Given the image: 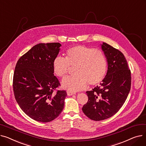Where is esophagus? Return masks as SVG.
Segmentation results:
<instances>
[{
    "mask_svg": "<svg viewBox=\"0 0 146 146\" xmlns=\"http://www.w3.org/2000/svg\"><path fill=\"white\" fill-rule=\"evenodd\" d=\"M67 94L68 96H72V95H74L75 94L73 93V92H72L67 91Z\"/></svg>",
    "mask_w": 146,
    "mask_h": 146,
    "instance_id": "obj_1",
    "label": "esophagus"
}]
</instances>
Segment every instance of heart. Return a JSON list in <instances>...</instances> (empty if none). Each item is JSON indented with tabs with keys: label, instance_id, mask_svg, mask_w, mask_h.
I'll return each instance as SVG.
<instances>
[{
	"label": "heart",
	"instance_id": "b5f03b06",
	"mask_svg": "<svg viewBox=\"0 0 146 146\" xmlns=\"http://www.w3.org/2000/svg\"><path fill=\"white\" fill-rule=\"evenodd\" d=\"M70 66H74V74L63 79L61 85L69 91L77 92L85 89L88 83H100L106 76L108 62L101 50L77 45L67 50L65 58L57 57L53 60V71L58 77H64Z\"/></svg>",
	"mask_w": 146,
	"mask_h": 146
}]
</instances>
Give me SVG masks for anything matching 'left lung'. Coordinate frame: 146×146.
Returning <instances> with one entry per match:
<instances>
[{"mask_svg": "<svg viewBox=\"0 0 146 146\" xmlns=\"http://www.w3.org/2000/svg\"><path fill=\"white\" fill-rule=\"evenodd\" d=\"M101 48L108 62L105 78L91 91H87L88 102L82 111L94 121H102L115 114L124 104L131 89V72L120 51L103 42Z\"/></svg>", "mask_w": 146, "mask_h": 146, "instance_id": "1", "label": "left lung"}]
</instances>
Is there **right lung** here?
Listing matches in <instances>:
<instances>
[{
  "label": "right lung",
  "mask_w": 146,
  "mask_h": 146,
  "mask_svg": "<svg viewBox=\"0 0 146 146\" xmlns=\"http://www.w3.org/2000/svg\"><path fill=\"white\" fill-rule=\"evenodd\" d=\"M61 45L58 42L35 45L18 61L13 78L15 98L21 110L35 121L47 122L56 119L64 105L65 90L54 74L52 62Z\"/></svg>",
  "instance_id": "1"
}]
</instances>
